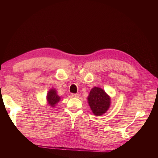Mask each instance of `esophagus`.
I'll return each mask as SVG.
<instances>
[{
  "instance_id": "1",
  "label": "esophagus",
  "mask_w": 158,
  "mask_h": 158,
  "mask_svg": "<svg viewBox=\"0 0 158 158\" xmlns=\"http://www.w3.org/2000/svg\"><path fill=\"white\" fill-rule=\"evenodd\" d=\"M72 96L74 98H78L79 97V94H72Z\"/></svg>"
}]
</instances>
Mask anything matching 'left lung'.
Instances as JSON below:
<instances>
[{
  "label": "left lung",
  "mask_w": 158,
  "mask_h": 158,
  "mask_svg": "<svg viewBox=\"0 0 158 158\" xmlns=\"http://www.w3.org/2000/svg\"><path fill=\"white\" fill-rule=\"evenodd\" d=\"M89 106L94 115L101 116L109 109L111 98L105 91L98 87L91 89L88 98Z\"/></svg>",
  "instance_id": "obj_1"
}]
</instances>
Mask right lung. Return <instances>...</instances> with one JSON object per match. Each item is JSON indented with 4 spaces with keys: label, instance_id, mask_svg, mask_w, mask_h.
Returning <instances> with one entry per match:
<instances>
[{
    "label": "right lung",
    "instance_id": "1",
    "mask_svg": "<svg viewBox=\"0 0 158 158\" xmlns=\"http://www.w3.org/2000/svg\"><path fill=\"white\" fill-rule=\"evenodd\" d=\"M60 99V97H59L56 94V91L55 89H51L47 95V100L48 102L49 106L54 107Z\"/></svg>",
    "mask_w": 158,
    "mask_h": 158
}]
</instances>
